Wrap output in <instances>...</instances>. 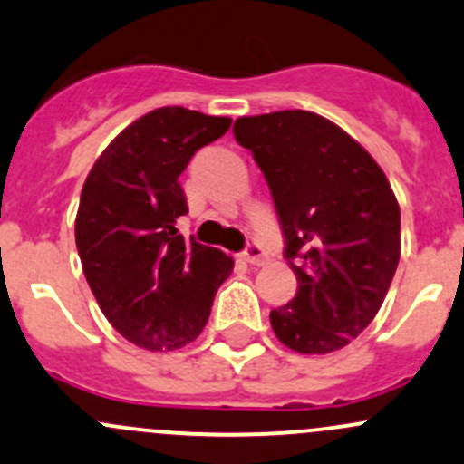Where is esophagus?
Returning a JSON list of instances; mask_svg holds the SVG:
<instances>
[{"label":"esophagus","mask_w":464,"mask_h":464,"mask_svg":"<svg viewBox=\"0 0 464 464\" xmlns=\"http://www.w3.org/2000/svg\"><path fill=\"white\" fill-rule=\"evenodd\" d=\"M242 257H245L248 265H256V266H262L269 262V256L265 253V248L257 245H248L246 251L242 253Z\"/></svg>","instance_id":"esophagus-1"}]
</instances>
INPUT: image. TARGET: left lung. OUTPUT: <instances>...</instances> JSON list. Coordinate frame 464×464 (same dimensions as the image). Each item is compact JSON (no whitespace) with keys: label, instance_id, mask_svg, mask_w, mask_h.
Returning <instances> with one entry per match:
<instances>
[{"label":"left lung","instance_id":"1","mask_svg":"<svg viewBox=\"0 0 464 464\" xmlns=\"http://www.w3.org/2000/svg\"><path fill=\"white\" fill-rule=\"evenodd\" d=\"M285 233L297 294L271 311L277 340L324 355L358 338L382 306L400 260V207L384 170L349 133L309 111L240 117Z\"/></svg>","mask_w":464,"mask_h":464}]
</instances>
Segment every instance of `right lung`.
Instances as JSON below:
<instances>
[{
    "mask_svg": "<svg viewBox=\"0 0 464 464\" xmlns=\"http://www.w3.org/2000/svg\"><path fill=\"white\" fill-rule=\"evenodd\" d=\"M228 126L231 117L182 106L150 111L102 150L82 187L75 242L86 282L106 320L142 349L193 343L233 271L227 253L175 228L188 213L178 178Z\"/></svg>",
    "mask_w": 464,
    "mask_h": 464,
    "instance_id": "1",
    "label": "right lung"
}]
</instances>
